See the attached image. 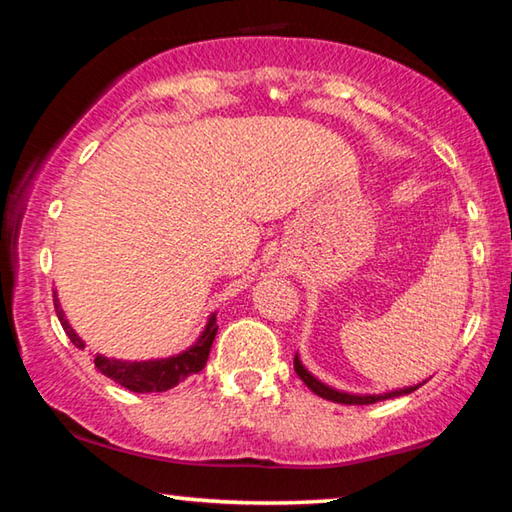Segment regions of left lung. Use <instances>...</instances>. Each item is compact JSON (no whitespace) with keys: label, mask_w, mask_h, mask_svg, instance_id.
<instances>
[{"label":"left lung","mask_w":512,"mask_h":512,"mask_svg":"<svg viewBox=\"0 0 512 512\" xmlns=\"http://www.w3.org/2000/svg\"><path fill=\"white\" fill-rule=\"evenodd\" d=\"M293 368H296L298 377L305 381L307 388H311L318 397H323V400H332V402H339V404H375L379 400H388V397H397V395H406V393H413L418 386H409L404 388V391H393V393H384V395H350V393H341V391H334V388L325 386L323 381H318L311 372H307V368L302 366L298 354L293 357Z\"/></svg>","instance_id":"left-lung-1"}]
</instances>
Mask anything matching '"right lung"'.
I'll list each match as a JSON object with an SVG mask.
<instances>
[{
    "instance_id": "add662e5",
    "label": "right lung",
    "mask_w": 512,
    "mask_h": 512,
    "mask_svg": "<svg viewBox=\"0 0 512 512\" xmlns=\"http://www.w3.org/2000/svg\"><path fill=\"white\" fill-rule=\"evenodd\" d=\"M54 307H56L60 325H63L65 334L69 336V341H72L76 348L83 350L85 343L76 336L74 329L69 327V323L65 320L63 309L58 305L56 291H54ZM216 329H219V325H216V318L212 316L207 320V327L201 334V339H198L187 352L178 354V357L158 359V361H119V359H108L97 354V357H94V366L99 368L101 375L110 377L112 381H117L119 386H124L133 393L169 391V388L178 386L180 381H185L189 375H196V372H201L205 368L207 357H210V350H212V343H214V336H216Z\"/></svg>"
}]
</instances>
